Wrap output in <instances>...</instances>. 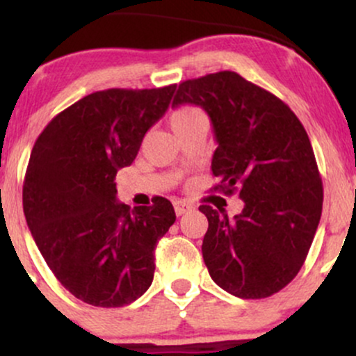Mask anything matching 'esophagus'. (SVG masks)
Here are the masks:
<instances>
[{
  "mask_svg": "<svg viewBox=\"0 0 356 356\" xmlns=\"http://www.w3.org/2000/svg\"><path fill=\"white\" fill-rule=\"evenodd\" d=\"M174 209H175V214L182 216V214H186V212H191L192 209H194V206H192L191 202L177 201V202H174Z\"/></svg>",
  "mask_w": 356,
  "mask_h": 356,
  "instance_id": "esophagus-1",
  "label": "esophagus"
}]
</instances>
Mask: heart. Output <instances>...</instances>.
Masks as SVG:
<instances>
[{
	"instance_id": "obj_1",
	"label": "heart",
	"mask_w": 356,
	"mask_h": 356,
	"mask_svg": "<svg viewBox=\"0 0 356 356\" xmlns=\"http://www.w3.org/2000/svg\"><path fill=\"white\" fill-rule=\"evenodd\" d=\"M204 115L199 108L191 107V105H184V107H179L174 110L172 115H170V127L172 129H179V127L189 125L192 122L202 120Z\"/></svg>"
}]
</instances>
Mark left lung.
Returning a JSON list of instances; mask_svg holds the SVG:
<instances>
[{
  "label": "left lung",
  "instance_id": "1",
  "mask_svg": "<svg viewBox=\"0 0 356 356\" xmlns=\"http://www.w3.org/2000/svg\"><path fill=\"white\" fill-rule=\"evenodd\" d=\"M182 104L199 105L212 122L214 191H238L244 201L234 219L199 206L209 220L202 241L209 275L243 300L275 295L303 266L321 218L323 184L308 134L283 100L236 72L182 81L172 107Z\"/></svg>",
  "mask_w": 356,
  "mask_h": 356
}]
</instances>
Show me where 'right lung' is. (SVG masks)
<instances>
[{"label": "right lung", "instance_id": "1", "mask_svg": "<svg viewBox=\"0 0 356 356\" xmlns=\"http://www.w3.org/2000/svg\"><path fill=\"white\" fill-rule=\"evenodd\" d=\"M175 85L108 88L60 112L36 138L23 211L48 268L73 296L120 308L152 284L155 248L175 222L165 197L130 209L115 175L137 157L147 130L169 108Z\"/></svg>", "mask_w": 356, "mask_h": 356}]
</instances>
